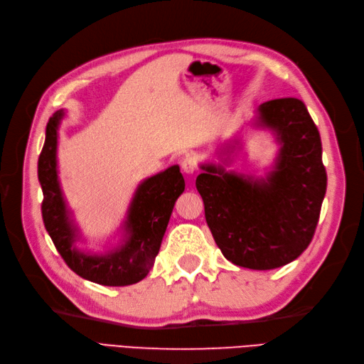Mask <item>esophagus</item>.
Listing matches in <instances>:
<instances>
[{
    "label": "esophagus",
    "instance_id": "1",
    "mask_svg": "<svg viewBox=\"0 0 364 364\" xmlns=\"http://www.w3.org/2000/svg\"><path fill=\"white\" fill-rule=\"evenodd\" d=\"M197 167H199V162H197V159L194 156L188 155V156L183 158V161H182V170H183V173L193 174V173L197 171Z\"/></svg>",
    "mask_w": 364,
    "mask_h": 364
}]
</instances>
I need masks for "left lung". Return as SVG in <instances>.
Returning <instances> with one entry per match:
<instances>
[{"instance_id": "1", "label": "left lung", "mask_w": 364, "mask_h": 364, "mask_svg": "<svg viewBox=\"0 0 364 364\" xmlns=\"http://www.w3.org/2000/svg\"><path fill=\"white\" fill-rule=\"evenodd\" d=\"M258 126L279 142L273 170L261 179L202 165L196 179L206 223L235 266L270 270L296 259L311 243L326 193L322 141L305 105L278 98L259 105Z\"/></svg>"}]
</instances>
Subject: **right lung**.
<instances>
[{"label": "right lung", "mask_w": 364, "mask_h": 364, "mask_svg": "<svg viewBox=\"0 0 364 364\" xmlns=\"http://www.w3.org/2000/svg\"><path fill=\"white\" fill-rule=\"evenodd\" d=\"M63 111L48 119L46 142L38 161L42 186V218L54 246L68 267L79 277L109 287L136 284L147 277L159 252L174 202L185 190L178 165L142 182L132 199L124 222L123 245L105 255L75 249L79 230L73 225L58 178V129Z\"/></svg>", "instance_id": "1"}]
</instances>
